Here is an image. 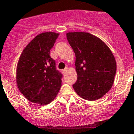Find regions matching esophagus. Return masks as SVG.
Returning <instances> with one entry per match:
<instances>
[{
	"instance_id": "1",
	"label": "esophagus",
	"mask_w": 134,
	"mask_h": 134,
	"mask_svg": "<svg viewBox=\"0 0 134 134\" xmlns=\"http://www.w3.org/2000/svg\"><path fill=\"white\" fill-rule=\"evenodd\" d=\"M68 68H64V69L62 71V74H66V72H67V70H68Z\"/></svg>"
}]
</instances>
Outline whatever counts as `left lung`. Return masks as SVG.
I'll return each instance as SVG.
<instances>
[{"mask_svg": "<svg viewBox=\"0 0 134 134\" xmlns=\"http://www.w3.org/2000/svg\"><path fill=\"white\" fill-rule=\"evenodd\" d=\"M76 56L77 81L73 88L79 96L89 101L102 98L111 89L116 62L110 48L97 36L84 32L66 33Z\"/></svg>", "mask_w": 134, "mask_h": 134, "instance_id": "obj_1", "label": "left lung"}]
</instances>
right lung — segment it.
<instances>
[{
	"mask_svg": "<svg viewBox=\"0 0 134 134\" xmlns=\"http://www.w3.org/2000/svg\"><path fill=\"white\" fill-rule=\"evenodd\" d=\"M59 36L54 32L38 34L24 48L16 66L18 89L27 100L46 105L54 100L62 86V74L50 57V49Z\"/></svg>",
	"mask_w": 134,
	"mask_h": 134,
	"instance_id": "right-lung-1",
	"label": "right lung"
}]
</instances>
